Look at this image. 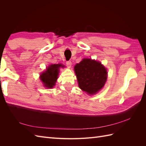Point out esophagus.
I'll use <instances>...</instances> for the list:
<instances>
[{"instance_id": "esophagus-1", "label": "esophagus", "mask_w": 146, "mask_h": 146, "mask_svg": "<svg viewBox=\"0 0 146 146\" xmlns=\"http://www.w3.org/2000/svg\"><path fill=\"white\" fill-rule=\"evenodd\" d=\"M66 65L68 68H70L71 67V65H72V62L70 61H66Z\"/></svg>"}]
</instances>
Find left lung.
I'll return each instance as SVG.
<instances>
[{"mask_svg": "<svg viewBox=\"0 0 146 146\" xmlns=\"http://www.w3.org/2000/svg\"><path fill=\"white\" fill-rule=\"evenodd\" d=\"M74 70L79 87L89 94H96L107 81V70L99 61L83 59L74 66Z\"/></svg>", "mask_w": 146, "mask_h": 146, "instance_id": "8db88e82", "label": "left lung"}]
</instances>
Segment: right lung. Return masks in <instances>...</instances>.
Segmentation results:
<instances>
[{"label":"right lung","mask_w":146,"mask_h":146,"mask_svg":"<svg viewBox=\"0 0 146 146\" xmlns=\"http://www.w3.org/2000/svg\"><path fill=\"white\" fill-rule=\"evenodd\" d=\"M64 67L61 64H52L48 66L47 70L41 75V80L44 85L47 88H52L55 85V83L58 78L59 68Z\"/></svg>","instance_id":"right-lung-1"}]
</instances>
